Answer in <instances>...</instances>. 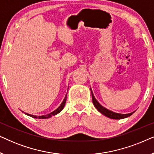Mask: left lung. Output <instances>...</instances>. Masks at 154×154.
<instances>
[{
  "label": "left lung",
  "mask_w": 154,
  "mask_h": 154,
  "mask_svg": "<svg viewBox=\"0 0 154 154\" xmlns=\"http://www.w3.org/2000/svg\"><path fill=\"white\" fill-rule=\"evenodd\" d=\"M91 90V94H92V103H93L94 106H95V108L97 109V110L100 111L101 113H102L103 115L106 116L110 118V119H125V118H127L128 116H130L132 113H128V114H121V113H114L113 111H111L110 110H108V109L104 108V106H102L100 103H99L96 100V99L94 98V97L93 95V93H92V90Z\"/></svg>",
  "instance_id": "obj_1"
}]
</instances>
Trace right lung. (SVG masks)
I'll return each mask as SVG.
<instances>
[{
  "mask_svg": "<svg viewBox=\"0 0 154 154\" xmlns=\"http://www.w3.org/2000/svg\"><path fill=\"white\" fill-rule=\"evenodd\" d=\"M66 96L65 97V98L64 99V100H63V102H62V104H61L60 106H59L58 108L55 111H52V113H49V114H48V115H45V116H37L30 115V114H29V113H26V114L29 116L32 117V118H34V119H48V118L52 117V116H54V115L57 114V113H60V111H62L63 109H64V105H65V103H66Z\"/></svg>",
  "mask_w": 154,
  "mask_h": 154,
  "instance_id": "add662e5",
  "label": "right lung"
}]
</instances>
